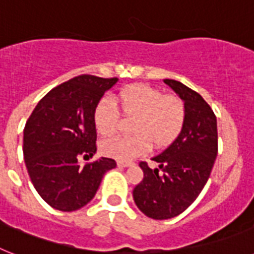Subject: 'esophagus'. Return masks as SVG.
I'll list each match as a JSON object with an SVG mask.
<instances>
[{
    "mask_svg": "<svg viewBox=\"0 0 254 254\" xmlns=\"http://www.w3.org/2000/svg\"><path fill=\"white\" fill-rule=\"evenodd\" d=\"M134 163L131 160H117V166L119 167H130Z\"/></svg>",
    "mask_w": 254,
    "mask_h": 254,
    "instance_id": "34e87169",
    "label": "esophagus"
}]
</instances>
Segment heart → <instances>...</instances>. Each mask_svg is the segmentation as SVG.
<instances>
[{
	"mask_svg": "<svg viewBox=\"0 0 254 254\" xmlns=\"http://www.w3.org/2000/svg\"><path fill=\"white\" fill-rule=\"evenodd\" d=\"M120 111L125 116H134L130 137H112L102 142L104 155L116 159H131L146 152L150 145L156 147L170 145L183 130L185 107L180 98L164 95L148 84L135 83L123 88L115 103L108 98L99 99L92 111L96 133L108 137L116 130Z\"/></svg>",
	"mask_w": 254,
	"mask_h": 254,
	"instance_id": "b5f03b06",
	"label": "heart"
}]
</instances>
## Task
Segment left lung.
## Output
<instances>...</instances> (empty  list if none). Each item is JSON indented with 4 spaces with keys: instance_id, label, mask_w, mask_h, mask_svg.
Listing matches in <instances>:
<instances>
[{
    "instance_id": "1",
    "label": "left lung",
    "mask_w": 254,
    "mask_h": 254,
    "mask_svg": "<svg viewBox=\"0 0 254 254\" xmlns=\"http://www.w3.org/2000/svg\"><path fill=\"white\" fill-rule=\"evenodd\" d=\"M184 102L183 130L168 147L152 158L159 168L139 163L143 180L134 188L133 198L152 219H171L195 201L209 180L216 154L218 130L213 109L198 92L179 80L164 79Z\"/></svg>"
}]
</instances>
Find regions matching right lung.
I'll return each mask as SVG.
<instances>
[{
  "label": "right lung",
  "instance_id": "add662e5",
  "mask_svg": "<svg viewBox=\"0 0 254 254\" xmlns=\"http://www.w3.org/2000/svg\"><path fill=\"white\" fill-rule=\"evenodd\" d=\"M117 78L78 75L52 88L31 113L23 131V156L35 189L49 206L75 211L94 198L107 171L116 167L100 158L83 167L80 155L96 152L92 111Z\"/></svg>",
  "mask_w": 254,
  "mask_h": 254
}]
</instances>
